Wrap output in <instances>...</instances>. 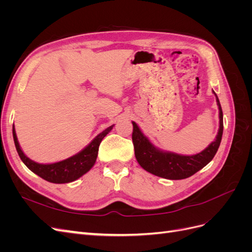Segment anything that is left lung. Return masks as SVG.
Returning a JSON list of instances; mask_svg holds the SVG:
<instances>
[{
	"label": "left lung",
	"mask_w": 252,
	"mask_h": 252,
	"mask_svg": "<svg viewBox=\"0 0 252 252\" xmlns=\"http://www.w3.org/2000/svg\"><path fill=\"white\" fill-rule=\"evenodd\" d=\"M220 111V128L216 140L202 152L194 156H181L162 151L155 147L145 136L139 126L132 122V143L138 163L146 171L168 180H183L201 170L216 156L223 134V111L218 95L213 91Z\"/></svg>",
	"instance_id": "8db88e82"
}]
</instances>
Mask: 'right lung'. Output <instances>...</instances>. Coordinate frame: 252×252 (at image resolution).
<instances>
[{
    "label": "right lung",
    "instance_id": "obj_1",
    "mask_svg": "<svg viewBox=\"0 0 252 252\" xmlns=\"http://www.w3.org/2000/svg\"><path fill=\"white\" fill-rule=\"evenodd\" d=\"M112 127L113 125L106 128L100 134H97L93 142L88 146H86V148H84L81 152H79L78 155L53 164H39L32 161V159L24 155V152L22 151L20 147L14 126L12 127V134L19 157L30 170L50 183L64 184V183H70L78 180L83 174H85L91 169V167L94 165L96 161L98 146H100L106 134L111 130Z\"/></svg>",
    "mask_w": 252,
    "mask_h": 252
}]
</instances>
